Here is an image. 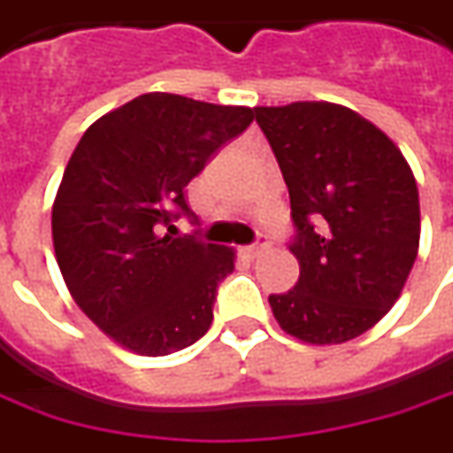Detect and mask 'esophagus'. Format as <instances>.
Listing matches in <instances>:
<instances>
[{
    "mask_svg": "<svg viewBox=\"0 0 453 453\" xmlns=\"http://www.w3.org/2000/svg\"><path fill=\"white\" fill-rule=\"evenodd\" d=\"M268 246H271V242H268L266 236H261L257 244L249 246V254H251V257H261L264 251H268Z\"/></svg>",
    "mask_w": 453,
    "mask_h": 453,
    "instance_id": "obj_1",
    "label": "esophagus"
}]
</instances>
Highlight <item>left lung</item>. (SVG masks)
Listing matches in <instances>:
<instances>
[{"label": "left lung", "instance_id": "left-lung-1", "mask_svg": "<svg viewBox=\"0 0 453 453\" xmlns=\"http://www.w3.org/2000/svg\"><path fill=\"white\" fill-rule=\"evenodd\" d=\"M291 196V254L301 276L268 296L279 326L311 345H338L380 323L419 249V192L404 155L345 105L254 108Z\"/></svg>", "mask_w": 453, "mask_h": 453}]
</instances>
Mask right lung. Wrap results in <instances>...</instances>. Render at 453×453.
I'll return each mask as SVG.
<instances>
[{"instance_id": "obj_1", "label": "right lung", "mask_w": 453, "mask_h": 453, "mask_svg": "<svg viewBox=\"0 0 453 453\" xmlns=\"http://www.w3.org/2000/svg\"><path fill=\"white\" fill-rule=\"evenodd\" d=\"M254 120L246 105L145 93L98 118L65 165L51 209L58 268L73 301L137 355H170L211 326L234 249L173 239L189 180Z\"/></svg>"}]
</instances>
